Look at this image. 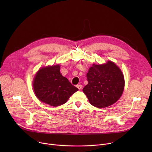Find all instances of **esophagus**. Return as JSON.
Listing matches in <instances>:
<instances>
[{"mask_svg":"<svg viewBox=\"0 0 152 152\" xmlns=\"http://www.w3.org/2000/svg\"><path fill=\"white\" fill-rule=\"evenodd\" d=\"M76 87H77V88L80 90V89H81L82 88H83V86L82 85H81V84H79V85H77L76 86Z\"/></svg>","mask_w":152,"mask_h":152,"instance_id":"obj_1","label":"esophagus"}]
</instances>
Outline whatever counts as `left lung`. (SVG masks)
Here are the masks:
<instances>
[{"instance_id":"1","label":"left lung","mask_w":152,"mask_h":152,"mask_svg":"<svg viewBox=\"0 0 152 152\" xmlns=\"http://www.w3.org/2000/svg\"><path fill=\"white\" fill-rule=\"evenodd\" d=\"M87 84L83 89L91 105L105 108L113 105L121 97L124 87L121 70L111 61L95 65L87 73Z\"/></svg>"}]
</instances>
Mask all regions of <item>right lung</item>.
<instances>
[{
	"instance_id": "add662e5",
	"label": "right lung",
	"mask_w": 152,
	"mask_h": 152,
	"mask_svg": "<svg viewBox=\"0 0 152 152\" xmlns=\"http://www.w3.org/2000/svg\"><path fill=\"white\" fill-rule=\"evenodd\" d=\"M59 65L39 69L33 81V89L37 99L52 107L65 103L72 94L78 91L60 72Z\"/></svg>"
}]
</instances>
